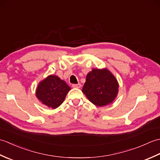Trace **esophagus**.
<instances>
[{
	"label": "esophagus",
	"instance_id": "34e87169",
	"mask_svg": "<svg viewBox=\"0 0 160 160\" xmlns=\"http://www.w3.org/2000/svg\"><path fill=\"white\" fill-rule=\"evenodd\" d=\"M72 87H73V88H80L81 84H80V83H78V84H72Z\"/></svg>",
	"mask_w": 160,
	"mask_h": 160
}]
</instances>
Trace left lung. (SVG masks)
Here are the masks:
<instances>
[{
  "instance_id": "1",
  "label": "left lung",
  "mask_w": 160,
  "mask_h": 160,
  "mask_svg": "<svg viewBox=\"0 0 160 160\" xmlns=\"http://www.w3.org/2000/svg\"><path fill=\"white\" fill-rule=\"evenodd\" d=\"M119 84L116 78L107 69H93L87 75L82 92L98 107L113 102L117 97Z\"/></svg>"
}]
</instances>
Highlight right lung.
<instances>
[{
    "mask_svg": "<svg viewBox=\"0 0 160 160\" xmlns=\"http://www.w3.org/2000/svg\"><path fill=\"white\" fill-rule=\"evenodd\" d=\"M70 89L67 83L58 76L50 75L38 84L36 96L45 106L56 108L63 102Z\"/></svg>",
    "mask_w": 160,
    "mask_h": 160,
    "instance_id": "add662e5",
    "label": "right lung"
}]
</instances>
